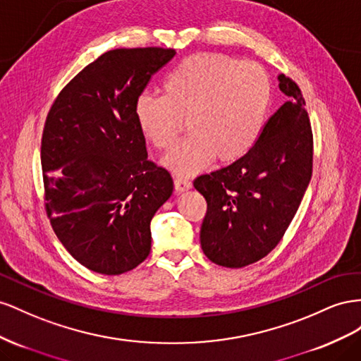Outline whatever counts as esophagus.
<instances>
[{
  "label": "esophagus",
  "mask_w": 361,
  "mask_h": 361,
  "mask_svg": "<svg viewBox=\"0 0 361 361\" xmlns=\"http://www.w3.org/2000/svg\"><path fill=\"white\" fill-rule=\"evenodd\" d=\"M173 186H175V190H177V192H186V190L192 189V183L184 177H177L173 181Z\"/></svg>",
  "instance_id": "1"
}]
</instances>
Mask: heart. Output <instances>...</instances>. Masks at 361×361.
<instances>
[{"label":"heart","mask_w":361,"mask_h":361,"mask_svg":"<svg viewBox=\"0 0 361 361\" xmlns=\"http://www.w3.org/2000/svg\"><path fill=\"white\" fill-rule=\"evenodd\" d=\"M163 97L142 94L135 102L139 130L159 149H171L188 119L189 136L175 147L164 166L193 175L219 157L234 161L259 140L269 107L271 83L252 61L197 54L164 77Z\"/></svg>","instance_id":"heart-1"}]
</instances>
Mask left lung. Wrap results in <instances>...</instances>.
I'll return each mask as SVG.
<instances>
[{"label": "left lung", "instance_id": "left-lung-1", "mask_svg": "<svg viewBox=\"0 0 361 361\" xmlns=\"http://www.w3.org/2000/svg\"><path fill=\"white\" fill-rule=\"evenodd\" d=\"M289 101L266 122L254 148L193 186L207 201L201 248L224 267L259 262L281 240L312 178L313 135L300 87L280 74Z\"/></svg>", "mask_w": 361, "mask_h": 361}]
</instances>
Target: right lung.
I'll use <instances>...</instances> for the list:
<instances>
[{
	"label": "right lung",
	"mask_w": 361,
	"mask_h": 361,
	"mask_svg": "<svg viewBox=\"0 0 361 361\" xmlns=\"http://www.w3.org/2000/svg\"><path fill=\"white\" fill-rule=\"evenodd\" d=\"M171 48L107 51L60 92L45 122L47 213L61 245L87 269L121 275L151 251V219L173 190L148 160L135 102Z\"/></svg>",
	"instance_id": "right-lung-1"
}]
</instances>
